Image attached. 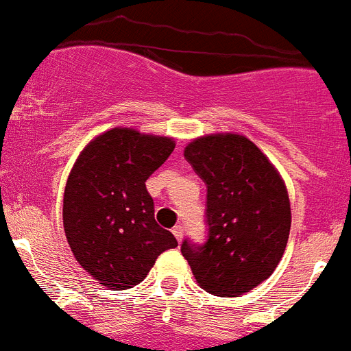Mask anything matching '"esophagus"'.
I'll return each mask as SVG.
<instances>
[{"label":"esophagus","mask_w":351,"mask_h":351,"mask_svg":"<svg viewBox=\"0 0 351 351\" xmlns=\"http://www.w3.org/2000/svg\"><path fill=\"white\" fill-rule=\"evenodd\" d=\"M171 232L175 234V238L178 239V241H182V238H183V227L182 226H175L173 227Z\"/></svg>","instance_id":"obj_1"}]
</instances>
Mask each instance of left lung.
Segmentation results:
<instances>
[{
	"instance_id": "obj_1",
	"label": "left lung",
	"mask_w": 351,
	"mask_h": 351,
	"mask_svg": "<svg viewBox=\"0 0 351 351\" xmlns=\"http://www.w3.org/2000/svg\"><path fill=\"white\" fill-rule=\"evenodd\" d=\"M206 183L208 236L183 239L195 282L220 298H238L271 276L289 241L290 201L280 173L239 134H210L185 147Z\"/></svg>"
}]
</instances>
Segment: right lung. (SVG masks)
Wrapping results in <instances>:
<instances>
[{"label": "right lung", "mask_w": 351, "mask_h": 351, "mask_svg": "<svg viewBox=\"0 0 351 351\" xmlns=\"http://www.w3.org/2000/svg\"><path fill=\"white\" fill-rule=\"evenodd\" d=\"M173 150V138L113 128L78 156L64 189L62 222L75 258L101 285L132 289L162 252L178 246L156 222L145 185Z\"/></svg>", "instance_id": "obj_1"}]
</instances>
